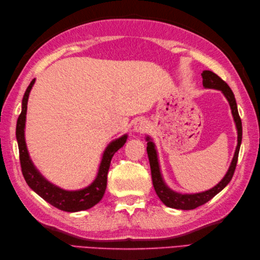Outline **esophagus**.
<instances>
[{
  "mask_svg": "<svg viewBox=\"0 0 260 260\" xmlns=\"http://www.w3.org/2000/svg\"><path fill=\"white\" fill-rule=\"evenodd\" d=\"M147 121L143 118H139L135 120L134 123V131L136 133H144V132L147 129Z\"/></svg>",
  "mask_w": 260,
  "mask_h": 260,
  "instance_id": "esophagus-1",
  "label": "esophagus"
}]
</instances>
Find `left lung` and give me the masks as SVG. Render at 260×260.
<instances>
[{
    "label": "left lung",
    "instance_id": "left-lung-1",
    "mask_svg": "<svg viewBox=\"0 0 260 260\" xmlns=\"http://www.w3.org/2000/svg\"><path fill=\"white\" fill-rule=\"evenodd\" d=\"M202 76V84L204 88H210V89H217L221 91L224 97L227 98L229 102L231 113L234 116V120L237 127V133H238V144H237L235 155L231 164L229 167L228 172L225 173L223 179L219 182V183L213 186L212 189L208 191L200 192V193H193V194H182V193L175 192L171 190L170 187L165 184V182L162 178L161 174V169H159V163L157 158V152L155 145H154L153 141L151 140L150 136H146L147 141V155H148V161H150L151 165V174H152V181H153V186L154 190H155L157 197L159 198L165 206L169 208L173 209H181V210H192L198 207L202 206V204L207 203L208 201L211 200V199L217 196L220 191H222L225 186L228 185L229 182L233 179V175L235 173L237 161H238V155H239V150H240V144L242 140V125H241V119L238 113V108H237V103L236 98L233 90L230 89V87L227 85V82L223 81L218 75L210 70H204L201 74Z\"/></svg>",
    "mask_w": 260,
    "mask_h": 260
}]
</instances>
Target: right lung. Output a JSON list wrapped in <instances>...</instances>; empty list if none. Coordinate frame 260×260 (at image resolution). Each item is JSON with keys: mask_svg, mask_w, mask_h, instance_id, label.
<instances>
[{"mask_svg": "<svg viewBox=\"0 0 260 260\" xmlns=\"http://www.w3.org/2000/svg\"><path fill=\"white\" fill-rule=\"evenodd\" d=\"M35 81L36 79H33L30 82L29 87L26 88L23 99H22L21 114L19 116L18 121H16L15 134L19 146L22 174H23L27 185H29L37 194L40 196L43 200L50 203L51 206L67 212H77L81 211V210L90 209L101 201L104 197L105 190H106L107 186V173L109 170L110 161H112L114 154L117 152L120 147H123V145L126 143L127 135L125 134L119 137V139L110 142L108 146L105 148L101 164H99L96 179L92 181L91 184L80 190L68 191L50 183L47 179L43 178L42 174L39 172L37 168L33 165L25 144L24 128L27 99H29L30 91L33 85H35Z\"/></svg>", "mask_w": 260, "mask_h": 260, "instance_id": "obj_1", "label": "right lung"}]
</instances>
